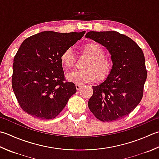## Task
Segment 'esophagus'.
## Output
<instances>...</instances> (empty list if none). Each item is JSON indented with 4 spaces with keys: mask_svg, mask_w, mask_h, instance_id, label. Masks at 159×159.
I'll list each match as a JSON object with an SVG mask.
<instances>
[{
    "mask_svg": "<svg viewBox=\"0 0 159 159\" xmlns=\"http://www.w3.org/2000/svg\"><path fill=\"white\" fill-rule=\"evenodd\" d=\"M81 87H82V85H79V84H76V88L77 90H79L80 88H81Z\"/></svg>",
    "mask_w": 159,
    "mask_h": 159,
    "instance_id": "esophagus-1",
    "label": "esophagus"
}]
</instances>
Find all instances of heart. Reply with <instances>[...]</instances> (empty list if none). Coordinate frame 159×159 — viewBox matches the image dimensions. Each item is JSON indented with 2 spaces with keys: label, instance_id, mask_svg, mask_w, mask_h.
I'll return each instance as SVG.
<instances>
[{
  "label": "heart",
  "instance_id": "1",
  "mask_svg": "<svg viewBox=\"0 0 159 159\" xmlns=\"http://www.w3.org/2000/svg\"><path fill=\"white\" fill-rule=\"evenodd\" d=\"M83 52L89 58L83 65L85 69L76 70L67 75L70 81L79 85L106 79L113 69V63L110 57L105 55L103 48L97 43L90 42L83 47ZM61 64L65 68L73 67L76 63V57L71 48H67L61 55Z\"/></svg>",
  "mask_w": 159,
  "mask_h": 159
}]
</instances>
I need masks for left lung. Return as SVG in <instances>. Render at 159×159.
Here are the masks:
<instances>
[{
    "mask_svg": "<svg viewBox=\"0 0 159 159\" xmlns=\"http://www.w3.org/2000/svg\"><path fill=\"white\" fill-rule=\"evenodd\" d=\"M85 37L105 46L113 62L106 80L92 86L89 109L102 122L122 119L134 110L143 95L147 79L143 52L132 39L115 31H92Z\"/></svg>",
    "mask_w": 159,
    "mask_h": 159,
    "instance_id": "left-lung-1",
    "label": "left lung"
}]
</instances>
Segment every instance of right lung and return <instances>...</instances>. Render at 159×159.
I'll return each instance as SVG.
<instances>
[{
	"label": "right lung",
	"mask_w": 159,
	"mask_h": 159,
	"mask_svg": "<svg viewBox=\"0 0 159 159\" xmlns=\"http://www.w3.org/2000/svg\"><path fill=\"white\" fill-rule=\"evenodd\" d=\"M82 32L46 31L22 43L13 63L11 85L18 104L36 119H54L76 92L65 80L61 55L83 36Z\"/></svg>",
	"instance_id": "obj_1"
}]
</instances>
